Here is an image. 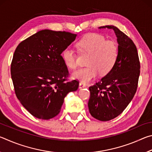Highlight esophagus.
Segmentation results:
<instances>
[{
    "mask_svg": "<svg viewBox=\"0 0 152 152\" xmlns=\"http://www.w3.org/2000/svg\"><path fill=\"white\" fill-rule=\"evenodd\" d=\"M86 87V84L83 83V82H80L79 83V88L80 89H82V88H84Z\"/></svg>",
    "mask_w": 152,
    "mask_h": 152,
    "instance_id": "obj_1",
    "label": "esophagus"
}]
</instances>
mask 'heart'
Listing matches in <instances>:
<instances>
[{"instance_id":"obj_1","label":"heart","mask_w":152,"mask_h":152,"mask_svg":"<svg viewBox=\"0 0 152 152\" xmlns=\"http://www.w3.org/2000/svg\"><path fill=\"white\" fill-rule=\"evenodd\" d=\"M77 45L81 52L89 53L85 68H80L72 74V77L83 82L94 79L99 73L101 75L109 72L116 62L118 48L113 41L106 40L104 36L97 33H89L80 39ZM61 56L64 63L71 70L78 66L75 51L70 46L64 49Z\"/></svg>"}]
</instances>
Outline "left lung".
Wrapping results in <instances>:
<instances>
[{
    "label": "left lung",
    "instance_id": "8db88e82",
    "mask_svg": "<svg viewBox=\"0 0 152 152\" xmlns=\"http://www.w3.org/2000/svg\"><path fill=\"white\" fill-rule=\"evenodd\" d=\"M113 29L118 43V56L113 68L98 83L89 88L88 106L91 115L102 121L119 115L137 91L140 64L136 46L124 33L113 25L99 29Z\"/></svg>",
    "mask_w": 152,
    "mask_h": 152
}]
</instances>
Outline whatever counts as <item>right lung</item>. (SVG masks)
Masks as SVG:
<instances>
[{"label":"right lung","mask_w":152,"mask_h":152,"mask_svg":"<svg viewBox=\"0 0 152 152\" xmlns=\"http://www.w3.org/2000/svg\"><path fill=\"white\" fill-rule=\"evenodd\" d=\"M76 36L42 30L20 42L15 51L11 74L15 94L36 118L48 120L56 117L66 95L78 88L75 80L66 82L69 73L61 56Z\"/></svg>","instance_id":"1"}]
</instances>
